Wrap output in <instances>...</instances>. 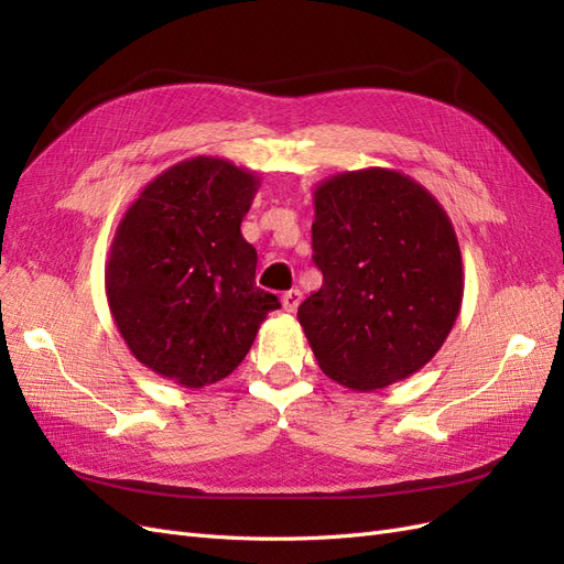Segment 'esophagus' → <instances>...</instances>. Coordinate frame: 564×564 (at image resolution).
Returning <instances> with one entry per match:
<instances>
[{"label":"esophagus","mask_w":564,"mask_h":564,"mask_svg":"<svg viewBox=\"0 0 564 564\" xmlns=\"http://www.w3.org/2000/svg\"><path fill=\"white\" fill-rule=\"evenodd\" d=\"M301 299H303V294L299 292V289H289V292L282 294V308H284L286 313H294V311L299 308Z\"/></svg>","instance_id":"1"}]
</instances>
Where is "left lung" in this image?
<instances>
[{
	"mask_svg": "<svg viewBox=\"0 0 564 564\" xmlns=\"http://www.w3.org/2000/svg\"><path fill=\"white\" fill-rule=\"evenodd\" d=\"M313 261L322 286L299 305V322L332 381L379 390L445 344L464 263L447 212L414 178L371 166L322 181Z\"/></svg>",
	"mask_w": 564,
	"mask_h": 564,
	"instance_id": "1",
	"label": "left lung"
}]
</instances>
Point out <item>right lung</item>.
I'll return each instance as SVG.
<instances>
[{
	"mask_svg": "<svg viewBox=\"0 0 564 564\" xmlns=\"http://www.w3.org/2000/svg\"><path fill=\"white\" fill-rule=\"evenodd\" d=\"M259 185L228 160L191 158L152 178L119 220L108 305L131 355L162 379H226L280 308L256 286V249L240 230Z\"/></svg>",
	"mask_w": 564,
	"mask_h": 564,
	"instance_id": "obj_1",
	"label": "right lung"
}]
</instances>
